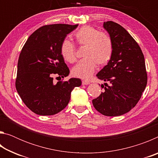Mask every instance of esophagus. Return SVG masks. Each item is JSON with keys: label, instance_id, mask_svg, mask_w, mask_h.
<instances>
[{"label": "esophagus", "instance_id": "obj_1", "mask_svg": "<svg viewBox=\"0 0 158 158\" xmlns=\"http://www.w3.org/2000/svg\"><path fill=\"white\" fill-rule=\"evenodd\" d=\"M89 84L90 82L88 81H82V85H89Z\"/></svg>", "mask_w": 158, "mask_h": 158}]
</instances>
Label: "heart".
I'll use <instances>...</instances> for the list:
<instances>
[{
	"label": "heart",
	"instance_id": "b5f03b06",
	"mask_svg": "<svg viewBox=\"0 0 158 158\" xmlns=\"http://www.w3.org/2000/svg\"><path fill=\"white\" fill-rule=\"evenodd\" d=\"M74 37L79 46L85 47L83 53L85 58L73 67L72 74L77 78L88 79L94 73L97 65L103 67L110 60L113 53V44L107 34L99 32L89 26L80 28ZM60 54L67 62L74 63L77 59L74 44L65 40L61 44Z\"/></svg>",
	"mask_w": 158,
	"mask_h": 158
}]
</instances>
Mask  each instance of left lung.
<instances>
[{
	"instance_id": "1",
	"label": "left lung",
	"mask_w": 158,
	"mask_h": 158,
	"mask_svg": "<svg viewBox=\"0 0 158 158\" xmlns=\"http://www.w3.org/2000/svg\"><path fill=\"white\" fill-rule=\"evenodd\" d=\"M113 44V53L107 65L97 74L105 81V90L93 100L96 110L107 116L127 113L140 100L147 84L145 60L140 47L118 23H104Z\"/></svg>"
}]
</instances>
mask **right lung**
<instances>
[{"label": "right lung", "instance_id": "obj_1", "mask_svg": "<svg viewBox=\"0 0 158 158\" xmlns=\"http://www.w3.org/2000/svg\"><path fill=\"white\" fill-rule=\"evenodd\" d=\"M78 24L45 25L28 37L21 51L15 86L26 106L35 114L51 116L68 105L71 92L80 86L81 79L53 82L69 73L60 54V46L68 34ZM58 80V79H57Z\"/></svg>", "mask_w": 158, "mask_h": 158}]
</instances>
